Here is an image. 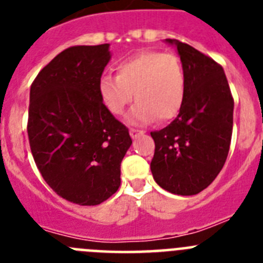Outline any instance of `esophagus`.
Listing matches in <instances>:
<instances>
[{
    "label": "esophagus",
    "mask_w": 263,
    "mask_h": 263,
    "mask_svg": "<svg viewBox=\"0 0 263 263\" xmlns=\"http://www.w3.org/2000/svg\"><path fill=\"white\" fill-rule=\"evenodd\" d=\"M129 133H130V136H132V138H136L138 134L143 133V132H141V130H138V129H133V127H132V129L129 130Z\"/></svg>",
    "instance_id": "34e87169"
}]
</instances>
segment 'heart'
Masks as SVG:
<instances>
[{"instance_id":"b5f03b06","label":"heart","mask_w":263,"mask_h":263,"mask_svg":"<svg viewBox=\"0 0 263 263\" xmlns=\"http://www.w3.org/2000/svg\"><path fill=\"white\" fill-rule=\"evenodd\" d=\"M117 75L105 73L99 80V93L104 105L116 116L122 115L133 101L132 124L168 122L182 109L185 97V72L174 53L143 51L116 64Z\"/></svg>"}]
</instances>
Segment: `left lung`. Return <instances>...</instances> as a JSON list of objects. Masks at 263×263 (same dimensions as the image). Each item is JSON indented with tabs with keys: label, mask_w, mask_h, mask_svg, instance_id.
<instances>
[{
	"label": "left lung",
	"mask_w": 263,
	"mask_h": 263,
	"mask_svg": "<svg viewBox=\"0 0 263 263\" xmlns=\"http://www.w3.org/2000/svg\"><path fill=\"white\" fill-rule=\"evenodd\" d=\"M185 72V97L178 117L152 132L155 152L150 168L160 187L191 196L215 180L227 160L233 130L234 101L222 67L176 39Z\"/></svg>",
	"instance_id": "obj_1"
}]
</instances>
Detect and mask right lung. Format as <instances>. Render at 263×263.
<instances>
[{
  "label": "right lung",
  "instance_id": "1",
  "mask_svg": "<svg viewBox=\"0 0 263 263\" xmlns=\"http://www.w3.org/2000/svg\"><path fill=\"white\" fill-rule=\"evenodd\" d=\"M108 43L73 46L42 69L30 88V148L39 173L63 199L97 205L121 184L129 130L105 108L99 80Z\"/></svg>",
  "mask_w": 263,
  "mask_h": 263
}]
</instances>
